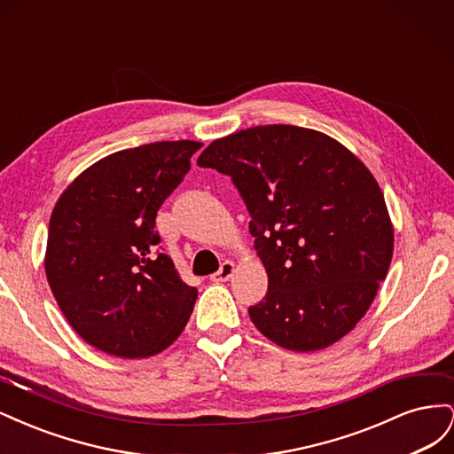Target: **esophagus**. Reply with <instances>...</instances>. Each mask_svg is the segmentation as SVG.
Returning a JSON list of instances; mask_svg holds the SVG:
<instances>
[{
  "mask_svg": "<svg viewBox=\"0 0 454 454\" xmlns=\"http://www.w3.org/2000/svg\"><path fill=\"white\" fill-rule=\"evenodd\" d=\"M232 272H235V263H232V261H225L222 269L212 274L210 280L212 282H227L232 277Z\"/></svg>",
  "mask_w": 454,
  "mask_h": 454,
  "instance_id": "esophagus-1",
  "label": "esophagus"
}]
</instances>
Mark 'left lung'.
Listing matches in <instances>:
<instances>
[{"instance_id": "8db88e82", "label": "left lung", "mask_w": 454, "mask_h": 454, "mask_svg": "<svg viewBox=\"0 0 454 454\" xmlns=\"http://www.w3.org/2000/svg\"><path fill=\"white\" fill-rule=\"evenodd\" d=\"M250 212L269 290L250 307L278 347L322 350L352 332L387 278L394 229L377 180L329 136L294 125L239 130L206 147Z\"/></svg>"}]
</instances>
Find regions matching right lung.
I'll return each mask as SVG.
<instances>
[{
  "label": "right lung",
  "mask_w": 454,
  "mask_h": 454,
  "mask_svg": "<svg viewBox=\"0 0 454 454\" xmlns=\"http://www.w3.org/2000/svg\"><path fill=\"white\" fill-rule=\"evenodd\" d=\"M200 142H155L94 162L54 206L45 272L66 320L89 345L147 358L180 337L197 287L164 254L155 217Z\"/></svg>",
  "instance_id": "add662e5"
}]
</instances>
